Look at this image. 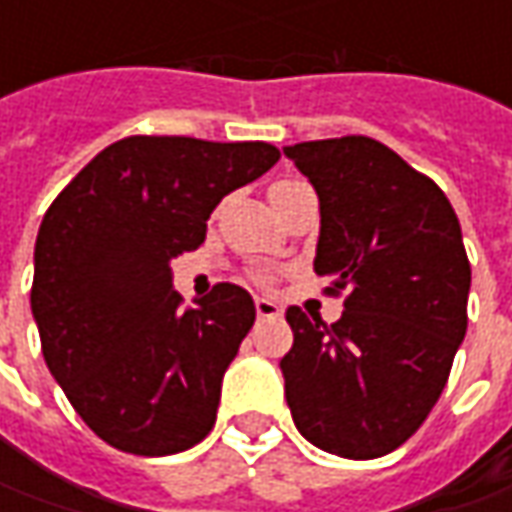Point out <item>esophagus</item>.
<instances>
[{"mask_svg": "<svg viewBox=\"0 0 512 512\" xmlns=\"http://www.w3.org/2000/svg\"><path fill=\"white\" fill-rule=\"evenodd\" d=\"M256 313H259V319H276V316H282V307L273 299H256Z\"/></svg>", "mask_w": 512, "mask_h": 512, "instance_id": "obj_1", "label": "esophagus"}]
</instances>
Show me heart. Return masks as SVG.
I'll list each match as a JSON object with an SVG mask.
<instances>
[{"instance_id": "heart-1", "label": "heart", "mask_w": 512, "mask_h": 512, "mask_svg": "<svg viewBox=\"0 0 512 512\" xmlns=\"http://www.w3.org/2000/svg\"><path fill=\"white\" fill-rule=\"evenodd\" d=\"M287 185H293V182H276V185L270 187V190H279V187H287Z\"/></svg>"}]
</instances>
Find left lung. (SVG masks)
<instances>
[{"instance_id":"8db88e82","label":"left lung","mask_w":512,"mask_h":512,"mask_svg":"<svg viewBox=\"0 0 512 512\" xmlns=\"http://www.w3.org/2000/svg\"><path fill=\"white\" fill-rule=\"evenodd\" d=\"M285 156L319 196L313 270L327 293L347 290L330 327L287 307V407L319 450L379 459L422 427L464 339L462 227L439 185L376 139L299 142Z\"/></svg>"}]
</instances>
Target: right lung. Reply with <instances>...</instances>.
Here are the masks:
<instances>
[{
  "instance_id": "right-lung-1",
  "label": "right lung",
  "mask_w": 512,
  "mask_h": 512,
  "mask_svg": "<svg viewBox=\"0 0 512 512\" xmlns=\"http://www.w3.org/2000/svg\"><path fill=\"white\" fill-rule=\"evenodd\" d=\"M279 162L267 142L128 136L48 207L30 310L50 376L90 430L133 456H170L216 422L222 376L256 319L245 287L182 310L170 259L205 242L213 207Z\"/></svg>"
}]
</instances>
